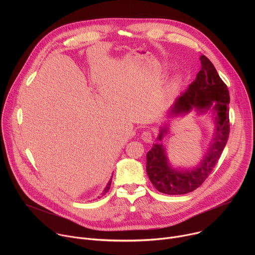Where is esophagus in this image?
I'll return each mask as SVG.
<instances>
[{"mask_svg":"<svg viewBox=\"0 0 255 255\" xmlns=\"http://www.w3.org/2000/svg\"><path fill=\"white\" fill-rule=\"evenodd\" d=\"M141 139L146 142V143H151L153 138H152V134L150 131H144L142 134H141Z\"/></svg>","mask_w":255,"mask_h":255,"instance_id":"esophagus-1","label":"esophagus"}]
</instances>
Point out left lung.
<instances>
[{"mask_svg": "<svg viewBox=\"0 0 255 255\" xmlns=\"http://www.w3.org/2000/svg\"><path fill=\"white\" fill-rule=\"evenodd\" d=\"M201 70L188 90L177 97L168 110L167 118L185 116L193 110L198 114H211L214 135L198 165L193 168L172 167L165 147L160 142L152 144L146 154V172L155 189L166 195H185L198 189L219 160L228 140L229 91L213 63L201 55ZM167 123L160 128L157 141L168 130Z\"/></svg>", "mask_w": 255, "mask_h": 255, "instance_id": "left-lung-1", "label": "left lung"}]
</instances>
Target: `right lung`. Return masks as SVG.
I'll use <instances>...</instances> for the list:
<instances>
[{
    "instance_id": "right-lung-1",
    "label": "right lung",
    "mask_w": 255,
    "mask_h": 255,
    "mask_svg": "<svg viewBox=\"0 0 255 255\" xmlns=\"http://www.w3.org/2000/svg\"><path fill=\"white\" fill-rule=\"evenodd\" d=\"M111 183H112V178H110V180H109V183H108V184H107V186H106V188H105V189H104V191H103V193H102V194H101V195H102V196H103V195H105V194H106V193H107V192H108V191H109V189H110V187H111ZM98 198H100V197H98Z\"/></svg>"
}]
</instances>
